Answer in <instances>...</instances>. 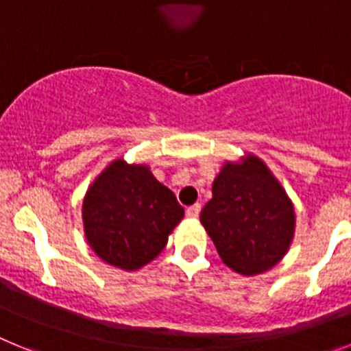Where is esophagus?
Here are the masks:
<instances>
[{
	"mask_svg": "<svg viewBox=\"0 0 351 351\" xmlns=\"http://www.w3.org/2000/svg\"><path fill=\"white\" fill-rule=\"evenodd\" d=\"M198 214H200V204H195V206H190L186 209V216L191 219H197Z\"/></svg>",
	"mask_w": 351,
	"mask_h": 351,
	"instance_id": "34e87169",
	"label": "esophagus"
}]
</instances>
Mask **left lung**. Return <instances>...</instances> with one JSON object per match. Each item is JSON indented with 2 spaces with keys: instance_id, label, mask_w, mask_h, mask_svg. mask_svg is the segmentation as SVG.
Segmentation results:
<instances>
[{
  "instance_id": "left-lung-1",
  "label": "left lung",
  "mask_w": 351,
  "mask_h": 351,
  "mask_svg": "<svg viewBox=\"0 0 351 351\" xmlns=\"http://www.w3.org/2000/svg\"><path fill=\"white\" fill-rule=\"evenodd\" d=\"M200 223L226 267L256 276L271 271L290 250L295 209L265 161L246 153L223 163Z\"/></svg>"
}]
</instances>
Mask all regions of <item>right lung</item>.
Wrapping results in <instances>:
<instances>
[{
	"instance_id": "right-lung-1",
	"label": "right lung",
	"mask_w": 351,
	"mask_h": 351,
	"mask_svg": "<svg viewBox=\"0 0 351 351\" xmlns=\"http://www.w3.org/2000/svg\"><path fill=\"white\" fill-rule=\"evenodd\" d=\"M184 209L145 163L116 158L89 184L82 200L84 237L95 255L123 271L153 262Z\"/></svg>"
}]
</instances>
